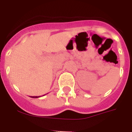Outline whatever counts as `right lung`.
Wrapping results in <instances>:
<instances>
[{"label":"right lung","instance_id":"add662e5","mask_svg":"<svg viewBox=\"0 0 132 132\" xmlns=\"http://www.w3.org/2000/svg\"><path fill=\"white\" fill-rule=\"evenodd\" d=\"M39 97V96H32V98H38Z\"/></svg>","mask_w":132,"mask_h":132}]
</instances>
